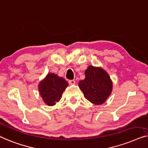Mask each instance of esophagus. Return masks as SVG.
Here are the masks:
<instances>
[{"instance_id":"1","label":"esophagus","mask_w":148,"mask_h":148,"mask_svg":"<svg viewBox=\"0 0 148 148\" xmlns=\"http://www.w3.org/2000/svg\"><path fill=\"white\" fill-rule=\"evenodd\" d=\"M68 82H69V84L70 85H73V84H75V83H76V81H75L74 80H70L68 81Z\"/></svg>"}]
</instances>
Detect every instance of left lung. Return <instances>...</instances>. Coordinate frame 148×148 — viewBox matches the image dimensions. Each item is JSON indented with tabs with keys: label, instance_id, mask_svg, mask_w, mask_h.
Wrapping results in <instances>:
<instances>
[{
	"label": "left lung",
	"instance_id": "1",
	"mask_svg": "<svg viewBox=\"0 0 148 148\" xmlns=\"http://www.w3.org/2000/svg\"><path fill=\"white\" fill-rule=\"evenodd\" d=\"M78 86L88 101L95 105H101L111 95L113 82L103 68L89 66L85 71V78L79 82Z\"/></svg>",
	"mask_w": 148,
	"mask_h": 148
}]
</instances>
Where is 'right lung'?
I'll list each match as a JSON object with an SVG mask.
<instances>
[{
	"label": "right lung",
	"mask_w": 148,
	"mask_h": 148,
	"mask_svg": "<svg viewBox=\"0 0 148 148\" xmlns=\"http://www.w3.org/2000/svg\"><path fill=\"white\" fill-rule=\"evenodd\" d=\"M68 86V83L65 79L53 73H49L39 82V92L47 105L53 106L60 101Z\"/></svg>",
	"instance_id": "add662e5"
}]
</instances>
